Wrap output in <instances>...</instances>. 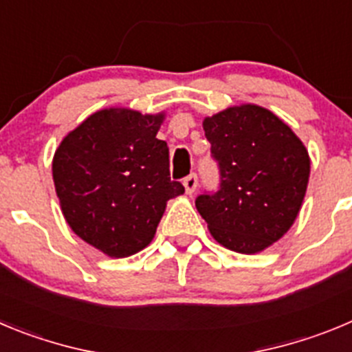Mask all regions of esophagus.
<instances>
[{
    "instance_id": "esophagus-1",
    "label": "esophagus",
    "mask_w": 352,
    "mask_h": 352,
    "mask_svg": "<svg viewBox=\"0 0 352 352\" xmlns=\"http://www.w3.org/2000/svg\"><path fill=\"white\" fill-rule=\"evenodd\" d=\"M183 186H185V192L188 193V195H192V193L195 192V188H197V176H195V174L186 176V178L183 179Z\"/></svg>"
}]
</instances>
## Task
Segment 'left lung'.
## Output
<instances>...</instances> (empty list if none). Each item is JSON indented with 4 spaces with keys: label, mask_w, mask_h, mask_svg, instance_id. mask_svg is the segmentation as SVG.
Returning a JSON list of instances; mask_svg holds the SVG:
<instances>
[{
    "label": "left lung",
    "mask_w": 352,
    "mask_h": 352,
    "mask_svg": "<svg viewBox=\"0 0 352 352\" xmlns=\"http://www.w3.org/2000/svg\"><path fill=\"white\" fill-rule=\"evenodd\" d=\"M221 185L195 208L216 243L243 254L267 250L295 223L311 174V157L288 124L244 102L202 122Z\"/></svg>",
    "instance_id": "8db88e82"
}]
</instances>
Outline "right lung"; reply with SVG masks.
<instances>
[{
	"instance_id": "right-lung-1",
	"label": "right lung",
	"mask_w": 352,
	"mask_h": 352,
	"mask_svg": "<svg viewBox=\"0 0 352 352\" xmlns=\"http://www.w3.org/2000/svg\"><path fill=\"white\" fill-rule=\"evenodd\" d=\"M166 113L104 108L67 132L52 160L71 230L109 258L153 241L167 201L185 193L169 178V148L157 140Z\"/></svg>"
}]
</instances>
